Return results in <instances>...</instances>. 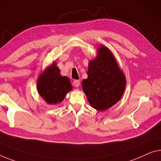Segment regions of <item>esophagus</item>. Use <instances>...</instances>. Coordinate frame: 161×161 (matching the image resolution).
I'll return each instance as SVG.
<instances>
[{
  "label": "esophagus",
  "mask_w": 161,
  "mask_h": 161,
  "mask_svg": "<svg viewBox=\"0 0 161 161\" xmlns=\"http://www.w3.org/2000/svg\"><path fill=\"white\" fill-rule=\"evenodd\" d=\"M73 85L75 86V88H78L79 87V86H80V81H79L78 80H73Z\"/></svg>",
  "instance_id": "esophagus-1"
}]
</instances>
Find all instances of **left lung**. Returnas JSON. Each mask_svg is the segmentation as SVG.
Instances as JSON below:
<instances>
[{
    "mask_svg": "<svg viewBox=\"0 0 161 161\" xmlns=\"http://www.w3.org/2000/svg\"><path fill=\"white\" fill-rule=\"evenodd\" d=\"M87 75L88 78L82 81V88L93 108L104 111L120 100L126 78L107 47H98L96 58L89 62Z\"/></svg>",
    "mask_w": 161,
    "mask_h": 161,
    "instance_id": "8db88e82",
    "label": "left lung"
}]
</instances>
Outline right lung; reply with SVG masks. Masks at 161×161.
<instances>
[{
	"mask_svg": "<svg viewBox=\"0 0 161 161\" xmlns=\"http://www.w3.org/2000/svg\"><path fill=\"white\" fill-rule=\"evenodd\" d=\"M72 85L67 76H62L55 62L44 70L37 80V91L49 104L60 103L67 93L72 91Z\"/></svg>",
	"mask_w": 161,
	"mask_h": 161,
	"instance_id": "add662e5",
	"label": "right lung"
}]
</instances>
